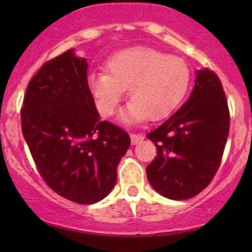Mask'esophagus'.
I'll list each match as a JSON object with an SVG mask.
<instances>
[{
  "mask_svg": "<svg viewBox=\"0 0 252 252\" xmlns=\"http://www.w3.org/2000/svg\"><path fill=\"white\" fill-rule=\"evenodd\" d=\"M130 140H131V145H138L144 140V136H142L141 134H131Z\"/></svg>",
  "mask_w": 252,
  "mask_h": 252,
  "instance_id": "obj_1",
  "label": "esophagus"
}]
</instances>
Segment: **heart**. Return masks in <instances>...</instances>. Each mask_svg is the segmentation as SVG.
Listing matches in <instances>:
<instances>
[{
	"mask_svg": "<svg viewBox=\"0 0 252 252\" xmlns=\"http://www.w3.org/2000/svg\"><path fill=\"white\" fill-rule=\"evenodd\" d=\"M107 72L91 73L89 89L100 113L110 117L129 88L131 101L119 116L126 124L167 117L182 102L190 83V69L184 60L149 47L117 53L107 62Z\"/></svg>",
	"mask_w": 252,
	"mask_h": 252,
	"instance_id": "heart-1",
	"label": "heart"
}]
</instances>
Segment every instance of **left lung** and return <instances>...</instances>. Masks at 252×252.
Here are the masks:
<instances>
[{
    "label": "left lung",
    "mask_w": 252,
    "mask_h": 252,
    "mask_svg": "<svg viewBox=\"0 0 252 252\" xmlns=\"http://www.w3.org/2000/svg\"><path fill=\"white\" fill-rule=\"evenodd\" d=\"M187 102L146 135L157 156L146 167L151 187L171 200H187L215 177L229 133V111L220 79L197 70Z\"/></svg>",
    "instance_id": "8db88e82"
}]
</instances>
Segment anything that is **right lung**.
Here are the masks:
<instances>
[{"instance_id":"1","label":"right lung","mask_w":252,"mask_h":252,"mask_svg":"<svg viewBox=\"0 0 252 252\" xmlns=\"http://www.w3.org/2000/svg\"><path fill=\"white\" fill-rule=\"evenodd\" d=\"M88 62L68 50L32 77L22 108V131L42 179L61 196L81 205L105 199L128 134L101 122L88 85Z\"/></svg>"}]
</instances>
